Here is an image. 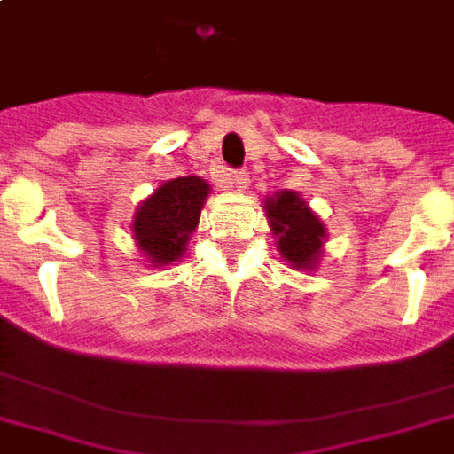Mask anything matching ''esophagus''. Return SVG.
Returning a JSON list of instances; mask_svg holds the SVG:
<instances>
[{"label":"esophagus","mask_w":454,"mask_h":454,"mask_svg":"<svg viewBox=\"0 0 454 454\" xmlns=\"http://www.w3.org/2000/svg\"><path fill=\"white\" fill-rule=\"evenodd\" d=\"M228 182H231V187L236 189V192H246L250 187V177H247V172H228L226 175Z\"/></svg>","instance_id":"34e87169"}]
</instances>
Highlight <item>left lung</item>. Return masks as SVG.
Listing matches in <instances>:
<instances>
[{"label":"left lung","mask_w":454,"mask_h":454,"mask_svg":"<svg viewBox=\"0 0 454 454\" xmlns=\"http://www.w3.org/2000/svg\"><path fill=\"white\" fill-rule=\"evenodd\" d=\"M265 214L279 255L294 270L314 272L325 250V223L299 192L279 189L265 199Z\"/></svg>","instance_id":"obj_1"}]
</instances>
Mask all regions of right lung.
Returning a JSON list of instances; mask_svg holds the SVG:
<instances>
[{
	"label": "right lung",
	"instance_id": "obj_1",
	"mask_svg": "<svg viewBox=\"0 0 454 454\" xmlns=\"http://www.w3.org/2000/svg\"><path fill=\"white\" fill-rule=\"evenodd\" d=\"M208 194L211 184L207 179L192 175L162 182L150 197L140 201L130 231L136 247L150 267L172 265L184 257Z\"/></svg>",
	"mask_w": 454,
	"mask_h": 454
}]
</instances>
